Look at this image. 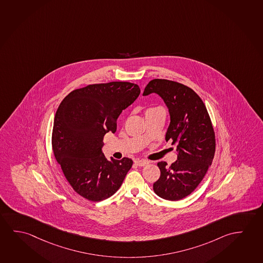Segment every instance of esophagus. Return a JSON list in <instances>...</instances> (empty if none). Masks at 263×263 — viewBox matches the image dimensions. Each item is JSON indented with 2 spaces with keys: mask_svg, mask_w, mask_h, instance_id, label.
I'll return each mask as SVG.
<instances>
[{
  "mask_svg": "<svg viewBox=\"0 0 263 263\" xmlns=\"http://www.w3.org/2000/svg\"><path fill=\"white\" fill-rule=\"evenodd\" d=\"M134 163H135V164L138 165V166L141 167L145 166V165H147V164L149 163L147 161H144V160H135Z\"/></svg>",
  "mask_w": 263,
  "mask_h": 263,
  "instance_id": "obj_1",
  "label": "esophagus"
}]
</instances>
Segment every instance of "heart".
Segmentation results:
<instances>
[{"instance_id": "b5f03b06", "label": "heart", "mask_w": 263, "mask_h": 263, "mask_svg": "<svg viewBox=\"0 0 263 263\" xmlns=\"http://www.w3.org/2000/svg\"><path fill=\"white\" fill-rule=\"evenodd\" d=\"M149 109H150V108H149Z\"/></svg>"}]
</instances>
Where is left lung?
<instances>
[{"label":"left lung","mask_w":263,"mask_h":263,"mask_svg":"<svg viewBox=\"0 0 263 263\" xmlns=\"http://www.w3.org/2000/svg\"><path fill=\"white\" fill-rule=\"evenodd\" d=\"M156 93L163 99L170 113L171 122L165 140L176 146L177 160L167 166L157 163L161 175L154 191L163 199L177 201L196 189L212 163L216 151V136L208 109L192 88L168 80H151L143 96Z\"/></svg>","instance_id":"left-lung-1"}]
</instances>
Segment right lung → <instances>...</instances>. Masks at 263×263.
Masks as SVG:
<instances>
[{"label":"right lung","mask_w":263,"mask_h":263,"mask_svg":"<svg viewBox=\"0 0 263 263\" xmlns=\"http://www.w3.org/2000/svg\"><path fill=\"white\" fill-rule=\"evenodd\" d=\"M141 89L125 81L91 84L71 91L54 115L52 148L63 174L75 192L92 202L117 192L133 166L132 159L106 158L105 134L117 129L123 109Z\"/></svg>","instance_id":"1"}]
</instances>
